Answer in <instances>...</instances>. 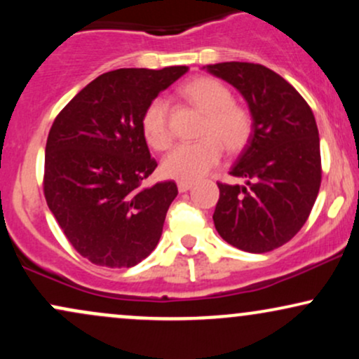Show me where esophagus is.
I'll return each instance as SVG.
<instances>
[{"label":"esophagus","instance_id":"obj_1","mask_svg":"<svg viewBox=\"0 0 359 359\" xmlns=\"http://www.w3.org/2000/svg\"><path fill=\"white\" fill-rule=\"evenodd\" d=\"M177 187H179V192H187L192 189V182H179Z\"/></svg>","mask_w":359,"mask_h":359}]
</instances>
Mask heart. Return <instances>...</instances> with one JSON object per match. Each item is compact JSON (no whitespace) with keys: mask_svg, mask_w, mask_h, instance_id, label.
Returning <instances> with one entry per match:
<instances>
[{"mask_svg":"<svg viewBox=\"0 0 359 359\" xmlns=\"http://www.w3.org/2000/svg\"><path fill=\"white\" fill-rule=\"evenodd\" d=\"M180 94L205 116L201 128V138L204 140L174 148L163 158L162 172L170 179L191 182L217 165L221 145L231 154L248 145L253 119L243 106L234 104L231 90L212 77H194L182 86ZM142 130L147 143L155 150H167L172 145L167 101L163 97H156L148 104L142 118Z\"/></svg>","mask_w":359,"mask_h":359,"instance_id":"1","label":"heart"}]
</instances>
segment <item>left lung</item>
Listing matches in <instances>:
<instances>
[{
	"instance_id": "8db88e82",
	"label": "left lung",
	"mask_w": 359,
	"mask_h": 359,
	"mask_svg": "<svg viewBox=\"0 0 359 359\" xmlns=\"http://www.w3.org/2000/svg\"><path fill=\"white\" fill-rule=\"evenodd\" d=\"M203 69L231 84L253 119L248 145L231 168L245 185L217 184L214 226L234 248L266 253L300 231L317 199L320 145L316 118L294 86L265 65L221 62Z\"/></svg>"
}]
</instances>
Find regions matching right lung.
Instances as JSON below:
<instances>
[{
  "instance_id": "1",
  "label": "right lung",
  "mask_w": 359,
  "mask_h": 359,
  "mask_svg": "<svg viewBox=\"0 0 359 359\" xmlns=\"http://www.w3.org/2000/svg\"><path fill=\"white\" fill-rule=\"evenodd\" d=\"M187 65L118 69L96 77L60 111L45 147L43 192L71 245L100 266L145 259L162 236L174 180L142 182L156 168L142 118Z\"/></svg>"
}]
</instances>
